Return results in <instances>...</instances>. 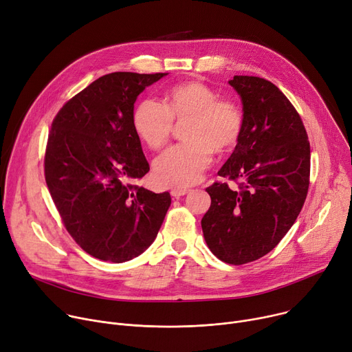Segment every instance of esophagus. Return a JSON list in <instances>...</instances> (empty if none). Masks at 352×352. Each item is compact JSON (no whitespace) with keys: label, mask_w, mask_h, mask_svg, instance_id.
Instances as JSON below:
<instances>
[{"label":"esophagus","mask_w":352,"mask_h":352,"mask_svg":"<svg viewBox=\"0 0 352 352\" xmlns=\"http://www.w3.org/2000/svg\"><path fill=\"white\" fill-rule=\"evenodd\" d=\"M188 192V188H186V187H182V188H172L170 190V195L175 197V199H179L180 196H184V195H187Z\"/></svg>","instance_id":"obj_1"}]
</instances>
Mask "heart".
Wrapping results in <instances>:
<instances>
[{"label": "heart", "instance_id": "1", "mask_svg": "<svg viewBox=\"0 0 352 352\" xmlns=\"http://www.w3.org/2000/svg\"><path fill=\"white\" fill-rule=\"evenodd\" d=\"M190 120L186 129L187 144L162 152L153 160V179L159 186L182 188L196 184L212 160V149L223 152L239 138L244 126L242 108L230 98L199 82L170 89L166 104L153 98L135 107L132 126L138 138L149 148L165 145L175 121Z\"/></svg>", "mask_w": 352, "mask_h": 352}]
</instances>
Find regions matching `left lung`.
Instances as JSON below:
<instances>
[{"instance_id": "1", "label": "left lung", "mask_w": 352, "mask_h": 352, "mask_svg": "<svg viewBox=\"0 0 352 352\" xmlns=\"http://www.w3.org/2000/svg\"><path fill=\"white\" fill-rule=\"evenodd\" d=\"M244 126L219 175L239 182L206 188V244L220 261L242 265L272 251L299 215L309 190L310 144L287 97L265 78L234 76Z\"/></svg>"}]
</instances>
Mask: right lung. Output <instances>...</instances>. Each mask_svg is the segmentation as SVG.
Instances as JSON below:
<instances>
[{
	"label": "right lung",
	"mask_w": 352,
	"mask_h": 352,
	"mask_svg": "<svg viewBox=\"0 0 352 352\" xmlns=\"http://www.w3.org/2000/svg\"><path fill=\"white\" fill-rule=\"evenodd\" d=\"M168 73L105 74L52 122L45 179L67 232L91 256L121 263L151 247L170 195L133 184L149 172L132 126L138 96Z\"/></svg>",
	"instance_id": "1"
}]
</instances>
